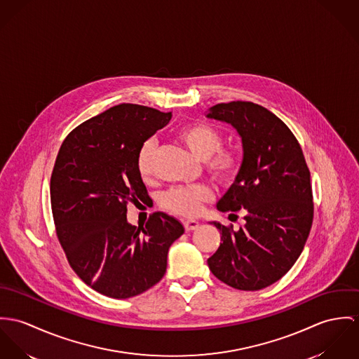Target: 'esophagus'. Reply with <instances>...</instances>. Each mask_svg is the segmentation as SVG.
I'll list each match as a JSON object with an SVG mask.
<instances>
[{"instance_id": "1", "label": "esophagus", "mask_w": 359, "mask_h": 359, "mask_svg": "<svg viewBox=\"0 0 359 359\" xmlns=\"http://www.w3.org/2000/svg\"><path fill=\"white\" fill-rule=\"evenodd\" d=\"M199 227V223L197 220H186L184 222V229L186 231H194Z\"/></svg>"}]
</instances>
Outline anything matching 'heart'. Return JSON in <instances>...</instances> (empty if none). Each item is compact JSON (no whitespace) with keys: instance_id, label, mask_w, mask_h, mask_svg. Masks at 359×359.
Wrapping results in <instances>:
<instances>
[{"instance_id":"heart-1","label":"heart","mask_w":359,"mask_h":359,"mask_svg":"<svg viewBox=\"0 0 359 359\" xmlns=\"http://www.w3.org/2000/svg\"><path fill=\"white\" fill-rule=\"evenodd\" d=\"M179 137L197 160L205 162L213 179L220 183H230L236 179L241 168V158L234 151L222 150L223 136L219 130L206 123H194L183 128ZM154 154L156 143L147 140L137 156V170L143 179H149L153 175ZM209 198L210 193L205 186L176 187L162 196L161 205L173 213L193 216L198 213L201 203Z\"/></svg>"}]
</instances>
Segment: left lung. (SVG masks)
Listing matches in <instances>:
<instances>
[{
	"instance_id": "8db88e82",
	"label": "left lung",
	"mask_w": 359,
	"mask_h": 359,
	"mask_svg": "<svg viewBox=\"0 0 359 359\" xmlns=\"http://www.w3.org/2000/svg\"><path fill=\"white\" fill-rule=\"evenodd\" d=\"M206 118L231 125L241 137L238 175L216 208L245 213L238 230L210 222L223 242L208 266L236 289L259 290L282 278L304 248L314 215L310 170L290 129L263 106L220 103Z\"/></svg>"
}]
</instances>
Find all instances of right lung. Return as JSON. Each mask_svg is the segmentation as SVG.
Here are the masks:
<instances>
[{
    "label": "right lung",
    "mask_w": 359,
    "mask_h": 359,
    "mask_svg": "<svg viewBox=\"0 0 359 359\" xmlns=\"http://www.w3.org/2000/svg\"><path fill=\"white\" fill-rule=\"evenodd\" d=\"M172 113L122 103L82 122L63 142L50 177L57 238L76 274L96 292L137 296L166 271L170 245L183 224L156 212L146 226L126 219L129 201L149 196L137 156Z\"/></svg>",
    "instance_id": "add662e5"
}]
</instances>
